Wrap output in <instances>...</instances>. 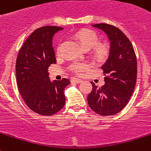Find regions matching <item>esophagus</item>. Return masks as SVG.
<instances>
[{"mask_svg":"<svg viewBox=\"0 0 151 151\" xmlns=\"http://www.w3.org/2000/svg\"><path fill=\"white\" fill-rule=\"evenodd\" d=\"M71 81L72 82H74V83H81L82 81L81 79H78V78H73V79L71 80Z\"/></svg>","mask_w":151,"mask_h":151,"instance_id":"34e87169","label":"esophagus"}]
</instances>
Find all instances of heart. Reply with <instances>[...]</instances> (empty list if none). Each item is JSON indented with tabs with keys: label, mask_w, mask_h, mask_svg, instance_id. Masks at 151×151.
I'll use <instances>...</instances> for the list:
<instances>
[{
	"label": "heart",
	"mask_w": 151,
	"mask_h": 151,
	"mask_svg": "<svg viewBox=\"0 0 151 151\" xmlns=\"http://www.w3.org/2000/svg\"><path fill=\"white\" fill-rule=\"evenodd\" d=\"M77 37L81 43L84 49H92L94 47L99 41L98 36L94 31L91 30H83L80 31L77 35ZM60 51V47H58V52ZM95 55L99 60H104L109 55V47L106 45L97 47L95 50ZM87 65L84 63L74 62L70 66V70L77 74H81L84 70L87 69Z\"/></svg>",
	"instance_id": "obj_1"
}]
</instances>
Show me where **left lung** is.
I'll return each instance as SVG.
<instances>
[{"label": "left lung", "mask_w": 151, "mask_h": 151, "mask_svg": "<svg viewBox=\"0 0 151 151\" xmlns=\"http://www.w3.org/2000/svg\"><path fill=\"white\" fill-rule=\"evenodd\" d=\"M93 27L107 35L110 52L101 67L105 76L104 85L98 87L91 82L93 89L87 96V102L98 114L114 115L124 108L134 92L137 73L136 54L132 44L119 28L107 24Z\"/></svg>", "instance_id": "8db88e82"}]
</instances>
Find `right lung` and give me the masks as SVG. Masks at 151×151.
Wrapping results in <instances>:
<instances>
[{"instance_id":"add662e5","label":"right lung","mask_w":151,"mask_h":151,"mask_svg":"<svg viewBox=\"0 0 151 151\" xmlns=\"http://www.w3.org/2000/svg\"><path fill=\"white\" fill-rule=\"evenodd\" d=\"M62 29L55 26L36 29L21 47L16 61L17 87L23 100L30 110L44 116L64 107V88L70 83L66 78L50 81L47 70L57 62L53 36Z\"/></svg>"}]
</instances>
